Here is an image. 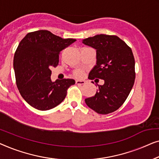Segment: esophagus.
<instances>
[{"instance_id": "1", "label": "esophagus", "mask_w": 159, "mask_h": 159, "mask_svg": "<svg viewBox=\"0 0 159 159\" xmlns=\"http://www.w3.org/2000/svg\"><path fill=\"white\" fill-rule=\"evenodd\" d=\"M75 84H78V85H84V84H86V81H85V80H76V81H75Z\"/></svg>"}]
</instances>
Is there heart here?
I'll return each mask as SVG.
<instances>
[{"label": "heart", "instance_id": "obj_1", "mask_svg": "<svg viewBox=\"0 0 159 159\" xmlns=\"http://www.w3.org/2000/svg\"><path fill=\"white\" fill-rule=\"evenodd\" d=\"M75 75H77V76H80V75H82V72L80 70H77V71H75Z\"/></svg>", "mask_w": 159, "mask_h": 159}]
</instances>
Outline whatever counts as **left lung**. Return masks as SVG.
Segmentation results:
<instances>
[{"label":"left lung","instance_id":"1","mask_svg":"<svg viewBox=\"0 0 159 159\" xmlns=\"http://www.w3.org/2000/svg\"><path fill=\"white\" fill-rule=\"evenodd\" d=\"M82 42L97 50V63L89 79L104 80L102 86L98 85L96 94L85 102L99 114L113 112L123 104L135 82V59L131 48L115 35L97 34Z\"/></svg>","mask_w":159,"mask_h":159}]
</instances>
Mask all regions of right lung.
I'll list each match as a JSON object with an SVG mask.
<instances>
[{"instance_id": "1", "label": "right lung", "mask_w": 159, "mask_h": 159, "mask_svg": "<svg viewBox=\"0 0 159 159\" xmlns=\"http://www.w3.org/2000/svg\"><path fill=\"white\" fill-rule=\"evenodd\" d=\"M75 41L39 30L28 33L20 42L13 58L16 80L21 97L34 108L42 111L54 108L75 84L70 79L52 82L50 68L58 65L60 51Z\"/></svg>"}]
</instances>
